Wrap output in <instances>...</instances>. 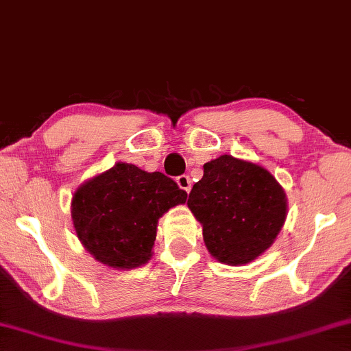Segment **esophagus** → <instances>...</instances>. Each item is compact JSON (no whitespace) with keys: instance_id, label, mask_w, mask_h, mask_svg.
Listing matches in <instances>:
<instances>
[{"instance_id":"esophagus-1","label":"esophagus","mask_w":351,"mask_h":351,"mask_svg":"<svg viewBox=\"0 0 351 351\" xmlns=\"http://www.w3.org/2000/svg\"><path fill=\"white\" fill-rule=\"evenodd\" d=\"M176 184L180 186V189H182V191L191 192L192 181H191V178H189L187 175H181V176H178V178H176Z\"/></svg>"}]
</instances>
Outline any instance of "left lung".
<instances>
[{
    "label": "left lung",
    "instance_id": "1",
    "mask_svg": "<svg viewBox=\"0 0 351 351\" xmlns=\"http://www.w3.org/2000/svg\"><path fill=\"white\" fill-rule=\"evenodd\" d=\"M189 209L203 226L213 258L243 265L271 247L287 217L285 189L265 167L231 154L203 165L189 193Z\"/></svg>",
    "mask_w": 351,
    "mask_h": 351
}]
</instances>
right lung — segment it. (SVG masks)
I'll return each mask as SVG.
<instances>
[{"label": "right lung", "instance_id": "right-lung-1", "mask_svg": "<svg viewBox=\"0 0 351 351\" xmlns=\"http://www.w3.org/2000/svg\"><path fill=\"white\" fill-rule=\"evenodd\" d=\"M186 199L187 193L160 171L117 162L76 189L71 221L98 263L130 270L152 259L159 219Z\"/></svg>", "mask_w": 351, "mask_h": 351}]
</instances>
